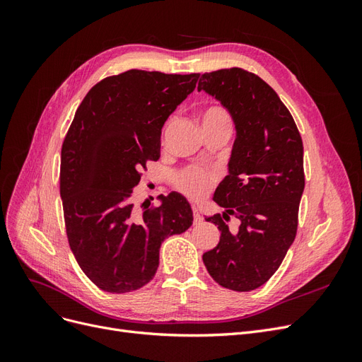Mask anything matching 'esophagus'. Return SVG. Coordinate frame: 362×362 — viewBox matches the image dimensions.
<instances>
[{"mask_svg": "<svg viewBox=\"0 0 362 362\" xmlns=\"http://www.w3.org/2000/svg\"><path fill=\"white\" fill-rule=\"evenodd\" d=\"M201 222H202V216L199 214L198 208L193 206V223H194V225H199Z\"/></svg>", "mask_w": 362, "mask_h": 362, "instance_id": "esophagus-1", "label": "esophagus"}]
</instances>
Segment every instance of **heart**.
<instances>
[{
    "mask_svg": "<svg viewBox=\"0 0 362 362\" xmlns=\"http://www.w3.org/2000/svg\"><path fill=\"white\" fill-rule=\"evenodd\" d=\"M202 128L208 127H231L233 120L229 113L221 105L206 107L201 115ZM217 181L214 170H206L199 166H185L172 175L173 187L190 199H201Z\"/></svg>",
    "mask_w": 362,
    "mask_h": 362,
    "instance_id": "1",
    "label": "heart"
}]
</instances>
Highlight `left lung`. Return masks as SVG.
I'll list each match as a JSON object with an SVG mask.
<instances>
[{
  "mask_svg": "<svg viewBox=\"0 0 362 362\" xmlns=\"http://www.w3.org/2000/svg\"><path fill=\"white\" fill-rule=\"evenodd\" d=\"M198 90L221 101L237 128L229 173L214 193L226 211L205 218L218 228L221 240L202 259L218 286L250 291L279 269L298 233L302 137L278 93L254 72H205ZM231 215L239 218L238 228L228 226Z\"/></svg>",
  "mask_w": 362,
  "mask_h": 362,
  "instance_id": "8db88e82",
  "label": "left lung"
}]
</instances>
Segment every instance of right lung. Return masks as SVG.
I'll return each instance as SVG.
<instances>
[{
  "mask_svg": "<svg viewBox=\"0 0 362 362\" xmlns=\"http://www.w3.org/2000/svg\"><path fill=\"white\" fill-rule=\"evenodd\" d=\"M199 74L129 69L96 83L64 136L60 196L72 254L98 288L122 294L156 276L164 238L193 223L180 193L136 206L133 190L160 158L161 128ZM142 210L140 211L139 208Z\"/></svg>",
  "mask_w": 362,
  "mask_h": 362,
  "instance_id": "add662e5",
  "label": "right lung"
}]
</instances>
